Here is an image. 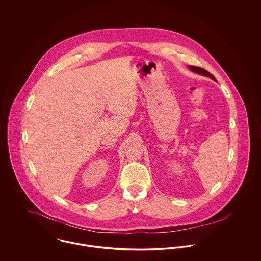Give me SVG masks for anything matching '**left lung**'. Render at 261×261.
I'll use <instances>...</instances> for the list:
<instances>
[{
  "label": "left lung",
  "instance_id": "obj_1",
  "mask_svg": "<svg viewBox=\"0 0 261 261\" xmlns=\"http://www.w3.org/2000/svg\"><path fill=\"white\" fill-rule=\"evenodd\" d=\"M189 68H190V70H191V71H193V72H195V73L203 75V76H206V77H210V78H212L213 80H215V81H216V78H215L213 75L211 74L210 72H208L207 70H205V69L201 68V67H196V66L190 65V66H189Z\"/></svg>",
  "mask_w": 261,
  "mask_h": 261
}]
</instances>
